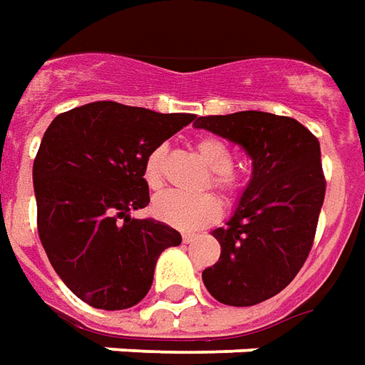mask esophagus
Masks as SVG:
<instances>
[{
	"instance_id": "1",
	"label": "esophagus",
	"mask_w": 365,
	"mask_h": 365,
	"mask_svg": "<svg viewBox=\"0 0 365 365\" xmlns=\"http://www.w3.org/2000/svg\"><path fill=\"white\" fill-rule=\"evenodd\" d=\"M182 239H183V243H191V241L195 239V235H193V233H183Z\"/></svg>"
}]
</instances>
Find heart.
<instances>
[{
    "mask_svg": "<svg viewBox=\"0 0 365 365\" xmlns=\"http://www.w3.org/2000/svg\"><path fill=\"white\" fill-rule=\"evenodd\" d=\"M168 150L165 146L154 148L144 162V180L150 190H158L164 183V164ZM197 154L207 165L211 174V185L219 190L227 200H235L243 187L241 178L231 170L233 165V150L227 146L221 138H201L197 142ZM154 215L168 225L195 231L200 227L213 223L221 215V203L217 197L203 193V195H183L180 191H165L160 193L154 203Z\"/></svg>",
    "mask_w": 365,
    "mask_h": 365,
    "instance_id": "b5f03b06",
    "label": "heart"
}]
</instances>
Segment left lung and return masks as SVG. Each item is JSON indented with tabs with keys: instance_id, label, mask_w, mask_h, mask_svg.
Masks as SVG:
<instances>
[{
	"instance_id": "1",
	"label": "left lung",
	"mask_w": 365,
	"mask_h": 365,
	"mask_svg": "<svg viewBox=\"0 0 365 365\" xmlns=\"http://www.w3.org/2000/svg\"><path fill=\"white\" fill-rule=\"evenodd\" d=\"M193 126L241 146L253 164L225 227L211 231L221 257L201 272L221 304L253 307L290 284L310 253L326 191L320 144L300 122L271 112L200 116Z\"/></svg>"
}]
</instances>
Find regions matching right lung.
Segmentation results:
<instances>
[{
    "instance_id": "right-lung-1",
    "label": "right lung",
    "mask_w": 365,
    "mask_h": 365,
    "mask_svg": "<svg viewBox=\"0 0 365 365\" xmlns=\"http://www.w3.org/2000/svg\"><path fill=\"white\" fill-rule=\"evenodd\" d=\"M193 118L101 101L51 122L33 162L37 229L55 272L86 304H138L158 257L182 243L175 229L132 211L150 203L148 154Z\"/></svg>"
}]
</instances>
